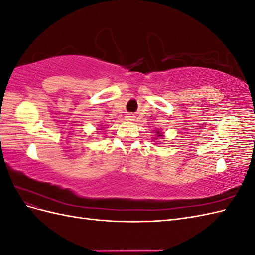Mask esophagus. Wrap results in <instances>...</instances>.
<instances>
[{
	"mask_svg": "<svg viewBox=\"0 0 255 255\" xmlns=\"http://www.w3.org/2000/svg\"><path fill=\"white\" fill-rule=\"evenodd\" d=\"M133 118H134V116H132V115L127 116V120H133Z\"/></svg>",
	"mask_w": 255,
	"mask_h": 255,
	"instance_id": "obj_1",
	"label": "esophagus"
}]
</instances>
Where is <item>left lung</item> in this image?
<instances>
[{"instance_id":"8db88e82","label":"left lung","mask_w":255,"mask_h":255,"mask_svg":"<svg viewBox=\"0 0 255 255\" xmlns=\"http://www.w3.org/2000/svg\"><path fill=\"white\" fill-rule=\"evenodd\" d=\"M156 134H157V137H159V138H163L164 136H163V134H161L159 130H156Z\"/></svg>"}]
</instances>
